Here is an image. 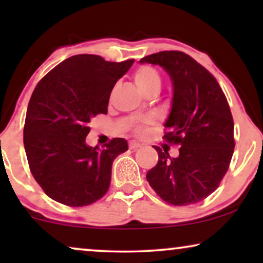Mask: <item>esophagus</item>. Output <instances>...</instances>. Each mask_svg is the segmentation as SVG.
Listing matches in <instances>:
<instances>
[{
    "label": "esophagus",
    "mask_w": 263,
    "mask_h": 263,
    "mask_svg": "<svg viewBox=\"0 0 263 263\" xmlns=\"http://www.w3.org/2000/svg\"><path fill=\"white\" fill-rule=\"evenodd\" d=\"M139 147H141V143L138 141H134V140H133V141L129 142V148L130 149H136L139 148Z\"/></svg>",
    "instance_id": "esophagus-1"
}]
</instances>
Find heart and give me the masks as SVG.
I'll use <instances>...</instances> for the list:
<instances>
[{
	"label": "heart",
	"instance_id": "heart-1",
	"mask_svg": "<svg viewBox=\"0 0 263 263\" xmlns=\"http://www.w3.org/2000/svg\"><path fill=\"white\" fill-rule=\"evenodd\" d=\"M134 82L142 93L149 89H159L160 77L158 71L152 67H140L134 73Z\"/></svg>",
	"mask_w": 263,
	"mask_h": 263
}]
</instances>
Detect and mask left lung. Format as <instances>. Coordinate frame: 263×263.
Here are the masks:
<instances>
[{"mask_svg": "<svg viewBox=\"0 0 263 263\" xmlns=\"http://www.w3.org/2000/svg\"><path fill=\"white\" fill-rule=\"evenodd\" d=\"M140 63L160 66L171 79L174 93L164 138L179 146L175 158L154 147L159 159L147 172V182L167 203L200 202L219 186L235 148L226 97L213 75L182 51H160Z\"/></svg>", "mask_w": 263, "mask_h": 263, "instance_id": "obj_1", "label": "left lung"}]
</instances>
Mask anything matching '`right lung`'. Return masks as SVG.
<instances>
[{
	"instance_id": "right-lung-1",
	"label": "right lung",
	"mask_w": 263,
	"mask_h": 263,
	"mask_svg": "<svg viewBox=\"0 0 263 263\" xmlns=\"http://www.w3.org/2000/svg\"><path fill=\"white\" fill-rule=\"evenodd\" d=\"M133 63L75 55L35 86L27 106L24 146L32 175L52 200L81 207L105 195L114 160L128 149V142L116 138L99 149L88 146L86 136L92 118L107 114L111 91Z\"/></svg>"
}]
</instances>
